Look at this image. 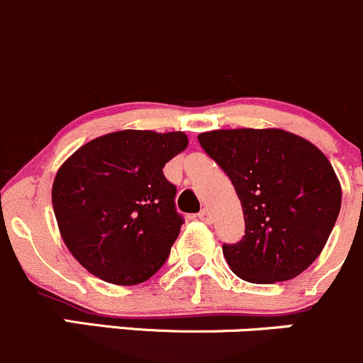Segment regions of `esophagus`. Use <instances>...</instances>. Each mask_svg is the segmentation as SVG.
Returning a JSON list of instances; mask_svg holds the SVG:
<instances>
[{"label":"esophagus","instance_id":"obj_1","mask_svg":"<svg viewBox=\"0 0 363 363\" xmlns=\"http://www.w3.org/2000/svg\"><path fill=\"white\" fill-rule=\"evenodd\" d=\"M199 218L205 223H212V216H211V212H208V208H202V211L199 212Z\"/></svg>","mask_w":363,"mask_h":363}]
</instances>
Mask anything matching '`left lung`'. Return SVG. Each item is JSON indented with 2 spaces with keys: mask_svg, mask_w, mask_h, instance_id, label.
I'll list each match as a JSON object with an SVG mask.
<instances>
[{
  "mask_svg": "<svg viewBox=\"0 0 363 363\" xmlns=\"http://www.w3.org/2000/svg\"><path fill=\"white\" fill-rule=\"evenodd\" d=\"M202 149L228 175L242 203L244 237L223 244L233 274L256 284L294 279L320 256L340 211L327 156L283 130H216Z\"/></svg>",
  "mask_w": 363,
  "mask_h": 363,
  "instance_id": "1",
  "label": "left lung"
}]
</instances>
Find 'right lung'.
Returning <instances> with one entry per match:
<instances>
[{"label": "right lung", "mask_w": 363, "mask_h": 363, "mask_svg": "<svg viewBox=\"0 0 363 363\" xmlns=\"http://www.w3.org/2000/svg\"><path fill=\"white\" fill-rule=\"evenodd\" d=\"M186 147L182 131L123 130L87 142L65 161L54 179V214L84 269L131 286L163 267L184 223L163 167Z\"/></svg>", "instance_id": "add662e5"}]
</instances>
